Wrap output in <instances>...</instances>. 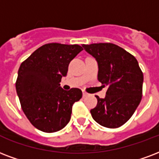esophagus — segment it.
<instances>
[{
  "mask_svg": "<svg viewBox=\"0 0 159 159\" xmlns=\"http://www.w3.org/2000/svg\"><path fill=\"white\" fill-rule=\"evenodd\" d=\"M82 96H83V98H86V97H88V93H86L85 91H83V92H82Z\"/></svg>",
  "mask_w": 159,
  "mask_h": 159,
  "instance_id": "34e87169",
  "label": "esophagus"
}]
</instances>
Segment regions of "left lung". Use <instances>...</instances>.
Listing matches in <instances>:
<instances>
[{
    "mask_svg": "<svg viewBox=\"0 0 159 159\" xmlns=\"http://www.w3.org/2000/svg\"><path fill=\"white\" fill-rule=\"evenodd\" d=\"M98 63V79L107 87L105 98L96 96L98 104L90 112L100 125L117 128L130 119L140 103L143 74L132 54L112 43L82 44Z\"/></svg>",
    "mask_w": 159,
    "mask_h": 159,
    "instance_id": "obj_1",
    "label": "left lung"
}]
</instances>
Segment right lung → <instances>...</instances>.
Wrapping results in <instances>:
<instances>
[{
  "instance_id": "add662e5",
  "label": "right lung",
  "mask_w": 159,
  "mask_h": 159,
  "mask_svg": "<svg viewBox=\"0 0 159 159\" xmlns=\"http://www.w3.org/2000/svg\"><path fill=\"white\" fill-rule=\"evenodd\" d=\"M82 50L77 44L47 43L20 64L16 89L22 111L37 129L54 133L69 123L72 105L82 93L79 88L63 90L59 82L70 61Z\"/></svg>"
}]
</instances>
